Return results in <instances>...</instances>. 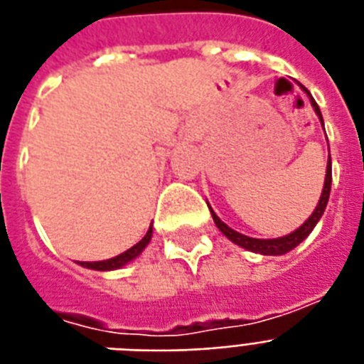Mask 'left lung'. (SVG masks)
I'll list each match as a JSON object with an SVG mask.
<instances>
[{
	"mask_svg": "<svg viewBox=\"0 0 364 364\" xmlns=\"http://www.w3.org/2000/svg\"><path fill=\"white\" fill-rule=\"evenodd\" d=\"M302 87V85H300ZM304 91L308 92L309 100H311V106H314L315 114L319 115L321 123H323V115H321V109L319 106H317V102H315L314 98H311V95H309V91L306 89V87H302ZM331 184H332V163H331V157H328V163H326V176H325V186H323V193H321V199L319 203H317V207H315V210L311 213V216H309L308 220L304 222L302 226L298 228V230H294L292 233H289V235H284V237H277V239H255V237H249V235H243V233L235 232V230H232V228L228 226V224H224V222L214 214V210L210 207V214H213V220L214 224H216V228L220 230L224 235H226L232 243L239 245V247H243V249L250 250V252H260V255H267V256H277V255H284V252H289V250H292L294 247H298V245L302 243L304 239L308 237L309 233L314 232L315 224L321 220V216H323V213H325L326 208V203H328V196H331Z\"/></svg>",
	"mask_w": 364,
	"mask_h": 364,
	"instance_id": "1",
	"label": "left lung"
}]
</instances>
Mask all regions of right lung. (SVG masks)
I'll return each instance as SVG.
<instances>
[{
    "label": "right lung",
    "instance_id": "add662e5",
    "mask_svg": "<svg viewBox=\"0 0 364 364\" xmlns=\"http://www.w3.org/2000/svg\"><path fill=\"white\" fill-rule=\"evenodd\" d=\"M150 239H151V228L148 230V233H146V235H144L136 245H134V247H131V249L125 250V252H121V255H117L115 258H109V260H102V262H77V264L83 267H89V269H97V272H112V269H119V267H123L125 264L134 260V258H136V256L140 255L146 247H148Z\"/></svg>",
    "mask_w": 364,
    "mask_h": 364
}]
</instances>
